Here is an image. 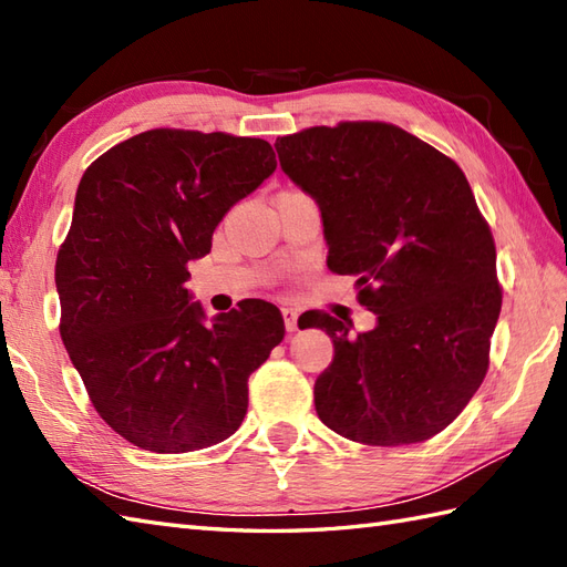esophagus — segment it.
Segmentation results:
<instances>
[{
    "mask_svg": "<svg viewBox=\"0 0 567 567\" xmlns=\"http://www.w3.org/2000/svg\"><path fill=\"white\" fill-rule=\"evenodd\" d=\"M297 319L299 313L292 307H282V321H285V331L295 333L297 331Z\"/></svg>",
    "mask_w": 567,
    "mask_h": 567,
    "instance_id": "esophagus-1",
    "label": "esophagus"
}]
</instances>
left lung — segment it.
I'll use <instances>...</instances> for the list:
<instances>
[{
    "mask_svg": "<svg viewBox=\"0 0 567 567\" xmlns=\"http://www.w3.org/2000/svg\"><path fill=\"white\" fill-rule=\"evenodd\" d=\"M285 174L319 205L328 268L358 275L372 331L313 313L333 362L313 384L321 423L352 442H425L488 372L503 289L495 241L464 171L389 123L309 127L275 142Z\"/></svg>",
    "mask_w": 567,
    "mask_h": 567,
    "instance_id": "8db88e82",
    "label": "left lung"
}]
</instances>
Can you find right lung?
<instances>
[{
	"instance_id": "right-lung-1",
	"label": "right lung",
	"mask_w": 567,
	"mask_h": 567,
	"mask_svg": "<svg viewBox=\"0 0 567 567\" xmlns=\"http://www.w3.org/2000/svg\"><path fill=\"white\" fill-rule=\"evenodd\" d=\"M275 166L266 140L164 127L115 144L79 181L55 266L60 336L99 415L140 450L231 437L248 377L285 338L270 301L205 321L186 289L188 262Z\"/></svg>"
}]
</instances>
